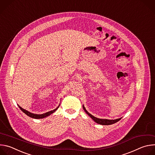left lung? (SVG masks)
I'll list each match as a JSON object with an SVG mask.
<instances>
[{
  "mask_svg": "<svg viewBox=\"0 0 155 155\" xmlns=\"http://www.w3.org/2000/svg\"><path fill=\"white\" fill-rule=\"evenodd\" d=\"M83 108L84 109V110L85 111V112L89 115L96 123H98V124H102V125H110V124H114L117 122H118V121H120L121 118H118V119H116V120H107V119H99V118H97L96 117H94V116H93L92 115H91L90 113H88L86 110L85 109V108L84 107V106H83Z\"/></svg>",
  "mask_w": 155,
  "mask_h": 155,
  "instance_id": "left-lung-1",
  "label": "left lung"
}]
</instances>
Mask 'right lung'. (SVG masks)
Returning <instances> with one entry per match:
<instances>
[{
	"mask_svg": "<svg viewBox=\"0 0 155 155\" xmlns=\"http://www.w3.org/2000/svg\"><path fill=\"white\" fill-rule=\"evenodd\" d=\"M18 107H19V108L22 110V111H23L25 114H26L28 116H29V117H31V118H35V119H40V118H45V117H47L50 115L51 114L54 113V112L56 111V110L58 109V108L59 107V106H58L56 109H54V110H51V111H50V112H47V113H45V114H41V115H37V114H32V113H31V112L27 111V110L23 109V108H21V107L20 106H19V105H18Z\"/></svg>",
	"mask_w": 155,
	"mask_h": 155,
	"instance_id": "obj_1",
	"label": "right lung"
}]
</instances>
